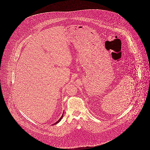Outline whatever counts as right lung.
Instances as JSON below:
<instances>
[{
    "mask_svg": "<svg viewBox=\"0 0 150 150\" xmlns=\"http://www.w3.org/2000/svg\"><path fill=\"white\" fill-rule=\"evenodd\" d=\"M63 115H64V114H63V115H62V117H61V118H60V119H59V120H58V121H57V122H55V124H53V125H55V124H58V122H60V121H61V119H62V117H63Z\"/></svg>",
    "mask_w": 150,
    "mask_h": 150,
    "instance_id": "right-lung-1",
    "label": "right lung"
}]
</instances>
